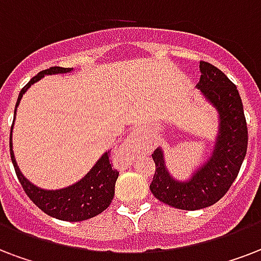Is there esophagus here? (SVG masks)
<instances>
[{
    "label": "esophagus",
    "mask_w": 261,
    "mask_h": 261,
    "mask_svg": "<svg viewBox=\"0 0 261 261\" xmlns=\"http://www.w3.org/2000/svg\"><path fill=\"white\" fill-rule=\"evenodd\" d=\"M144 144H142V137L139 131H133L128 138L124 141V144L120 146L119 154L124 159V160H133L137 154L142 152Z\"/></svg>",
    "instance_id": "obj_1"
}]
</instances>
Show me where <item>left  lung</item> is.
<instances>
[{
	"mask_svg": "<svg viewBox=\"0 0 261 261\" xmlns=\"http://www.w3.org/2000/svg\"><path fill=\"white\" fill-rule=\"evenodd\" d=\"M201 77L197 87L216 107L220 116V135L214 156L189 182H176L164 166L163 152L152 154L156 171L150 192L164 204L185 211L214 205L231 188L248 149V126L237 86L215 65L200 61Z\"/></svg>",
	"mask_w": 261,
	"mask_h": 261,
	"instance_id": "8db88e82",
	"label": "left lung"
}]
</instances>
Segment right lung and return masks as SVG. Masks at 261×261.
Returning <instances> with one entry per match:
<instances>
[{
	"label": "right lung",
	"mask_w": 261,
	"mask_h": 261,
	"mask_svg": "<svg viewBox=\"0 0 261 261\" xmlns=\"http://www.w3.org/2000/svg\"><path fill=\"white\" fill-rule=\"evenodd\" d=\"M72 68L50 67V68L41 71L20 90L16 107L19 105L20 99L25 90L33 83L38 82L41 77H43L45 75H50V73L68 72ZM12 128L13 126H11L9 148H11V159L13 167H15L16 176L19 179L25 194L39 210L43 211L51 218L60 219V220L82 222L86 219L94 218L111 205V201L115 196V184L119 176V172L112 168V164L109 162L111 153H105L104 156L97 162V164L91 168L90 172L76 185L61 189V190H42V189L34 186L33 184H30L19 171V167L15 162L13 150H12Z\"/></svg>",
	"instance_id": "right-lung-1"
}]
</instances>
